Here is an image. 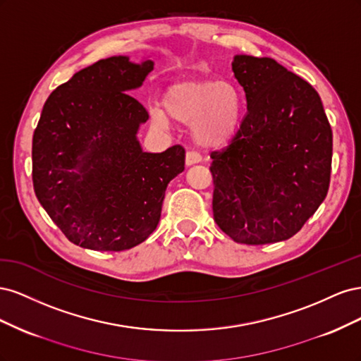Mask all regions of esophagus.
Wrapping results in <instances>:
<instances>
[{
	"mask_svg": "<svg viewBox=\"0 0 361 361\" xmlns=\"http://www.w3.org/2000/svg\"><path fill=\"white\" fill-rule=\"evenodd\" d=\"M202 161V157L199 154H195L192 150L187 152V157H185V162H187V166H192V164H199Z\"/></svg>",
	"mask_w": 361,
	"mask_h": 361,
	"instance_id": "obj_1",
	"label": "esophagus"
}]
</instances>
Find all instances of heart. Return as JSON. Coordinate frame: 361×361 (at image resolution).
Instances as JSON below:
<instances>
[{"mask_svg":"<svg viewBox=\"0 0 361 361\" xmlns=\"http://www.w3.org/2000/svg\"><path fill=\"white\" fill-rule=\"evenodd\" d=\"M166 113L180 123H191L194 141L204 147L227 145L236 134L243 97L236 85L216 80H187L171 85L164 96ZM154 122L169 126V117L154 111Z\"/></svg>","mask_w":361,"mask_h":361,"instance_id":"b5f03b06","label":"heart"}]
</instances>
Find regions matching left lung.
Masks as SVG:
<instances>
[{"label": "left lung", "instance_id": "left-lung-1", "mask_svg": "<svg viewBox=\"0 0 361 361\" xmlns=\"http://www.w3.org/2000/svg\"><path fill=\"white\" fill-rule=\"evenodd\" d=\"M232 69L247 113L211 154L214 220L239 244L285 241L329 192L331 126L318 92L276 60L236 56Z\"/></svg>", "mask_w": 361, "mask_h": 361}]
</instances>
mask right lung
<instances>
[{
    "label": "right lung",
    "mask_w": 361,
    "mask_h": 361,
    "mask_svg": "<svg viewBox=\"0 0 361 361\" xmlns=\"http://www.w3.org/2000/svg\"><path fill=\"white\" fill-rule=\"evenodd\" d=\"M154 61L118 56L96 61L59 85L32 135L36 197L71 243L122 251L155 231L169 182L185 169V149L140 147L149 118L128 92L143 84Z\"/></svg>",
    "instance_id": "right-lung-1"
}]
</instances>
